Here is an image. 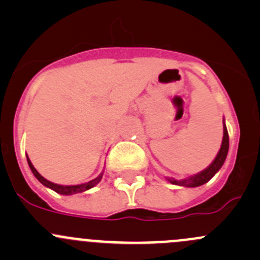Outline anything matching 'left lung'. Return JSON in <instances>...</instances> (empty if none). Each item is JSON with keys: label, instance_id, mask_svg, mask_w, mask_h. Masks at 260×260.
Segmentation results:
<instances>
[{"label": "left lung", "instance_id": "left-lung-1", "mask_svg": "<svg viewBox=\"0 0 260 260\" xmlns=\"http://www.w3.org/2000/svg\"><path fill=\"white\" fill-rule=\"evenodd\" d=\"M228 151H229V135H228L226 125L224 123V136H222V142L221 147H220V151L217 153V156L215 157V159L212 161V164L208 169H205L204 171H201L200 174L193 175V176L187 177V179L182 180H175V179H167L171 183L179 186H186V187H198V186L204 185V183L208 182L209 180L221 169V166L224 165L225 158H226Z\"/></svg>", "mask_w": 260, "mask_h": 260}]
</instances>
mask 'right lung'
Listing matches in <instances>:
<instances>
[{"instance_id": "obj_1", "label": "right lung", "mask_w": 260, "mask_h": 260, "mask_svg": "<svg viewBox=\"0 0 260 260\" xmlns=\"http://www.w3.org/2000/svg\"><path fill=\"white\" fill-rule=\"evenodd\" d=\"M27 164H28V166H30L32 174L35 175L36 179L40 181V182L43 183L44 186L51 188V190H54L55 192L61 193V195H73V193L84 192V191H86V190H89V188L94 187V186H95L96 183H98L99 181L102 180V177H103V174H101L98 177H96V179L89 181V182H86V183H81V185H75V186H61V185H56V183H52L46 179H44V177L41 176V175L39 174L38 171H36L35 167L32 166V164H31V161H30V158H28V157H27Z\"/></svg>"}]
</instances>
